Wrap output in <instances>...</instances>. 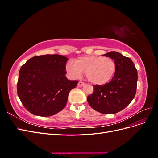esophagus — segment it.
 Masks as SVG:
<instances>
[{
  "instance_id": "34e87169",
  "label": "esophagus",
  "mask_w": 158,
  "mask_h": 158,
  "mask_svg": "<svg viewBox=\"0 0 158 158\" xmlns=\"http://www.w3.org/2000/svg\"><path fill=\"white\" fill-rule=\"evenodd\" d=\"M85 85V83H84L82 82H79L78 83V87H82L83 85Z\"/></svg>"
}]
</instances>
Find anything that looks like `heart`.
<instances>
[{
  "instance_id": "b5f03b06",
  "label": "heart",
  "mask_w": 158,
  "mask_h": 158,
  "mask_svg": "<svg viewBox=\"0 0 158 158\" xmlns=\"http://www.w3.org/2000/svg\"><path fill=\"white\" fill-rule=\"evenodd\" d=\"M66 69L73 78H80L83 73L94 84H104L111 80L116 70V63L111 58L101 56H85L69 61Z\"/></svg>"
}]
</instances>
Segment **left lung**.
<instances>
[{
  "label": "left lung",
  "mask_w": 158,
  "mask_h": 158,
  "mask_svg": "<svg viewBox=\"0 0 158 158\" xmlns=\"http://www.w3.org/2000/svg\"><path fill=\"white\" fill-rule=\"evenodd\" d=\"M116 63L114 75L109 83L93 85L87 98L91 107L103 114H114L128 106L135 96L138 73L132 60L116 51L103 55Z\"/></svg>",
  "instance_id": "obj_1"
}]
</instances>
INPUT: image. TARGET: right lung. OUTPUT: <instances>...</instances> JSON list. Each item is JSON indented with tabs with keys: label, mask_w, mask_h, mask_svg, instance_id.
Wrapping results in <instances>:
<instances>
[{
	"label": "right lung",
	"mask_w": 158,
	"mask_h": 158,
	"mask_svg": "<svg viewBox=\"0 0 158 158\" xmlns=\"http://www.w3.org/2000/svg\"><path fill=\"white\" fill-rule=\"evenodd\" d=\"M68 60L60 55H45L33 56L22 66L17 92L28 111L49 117L64 108L69 92L78 82L66 77Z\"/></svg>",
	"instance_id": "right-lung-1"
}]
</instances>
